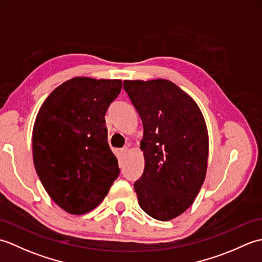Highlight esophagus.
Returning a JSON list of instances; mask_svg holds the SVG:
<instances>
[{"label": "esophagus", "mask_w": 262, "mask_h": 262, "mask_svg": "<svg viewBox=\"0 0 262 262\" xmlns=\"http://www.w3.org/2000/svg\"><path fill=\"white\" fill-rule=\"evenodd\" d=\"M128 151H129V147H128V146H125V147H122V148L120 149V152H121V154H122V155L127 154V153H128Z\"/></svg>", "instance_id": "34e87169"}]
</instances>
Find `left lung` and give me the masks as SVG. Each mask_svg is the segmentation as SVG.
Wrapping results in <instances>:
<instances>
[{"label":"left lung","instance_id":"1","mask_svg":"<svg viewBox=\"0 0 262 262\" xmlns=\"http://www.w3.org/2000/svg\"><path fill=\"white\" fill-rule=\"evenodd\" d=\"M124 89L144 128L145 166L134 183L138 204L153 219L171 221L190 207L206 178L205 118L196 101L169 80H125Z\"/></svg>","mask_w":262,"mask_h":262}]
</instances>
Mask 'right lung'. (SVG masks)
I'll return each instance as SVG.
<instances>
[{
    "label": "right lung",
    "mask_w": 262,
    "mask_h": 262,
    "mask_svg": "<svg viewBox=\"0 0 262 262\" xmlns=\"http://www.w3.org/2000/svg\"><path fill=\"white\" fill-rule=\"evenodd\" d=\"M121 80L76 76L49 94L32 129V158L43 188L66 213L82 215L107 196L119 176L104 115Z\"/></svg>",
    "instance_id": "add662e5"
}]
</instances>
